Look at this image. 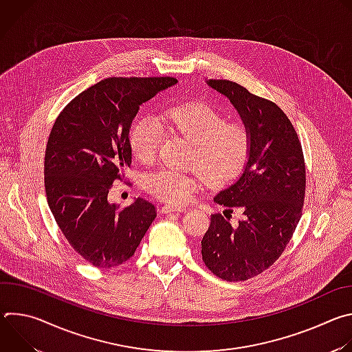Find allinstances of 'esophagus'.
I'll return each mask as SVG.
<instances>
[{
	"label": "esophagus",
	"instance_id": "1",
	"mask_svg": "<svg viewBox=\"0 0 352 352\" xmlns=\"http://www.w3.org/2000/svg\"><path fill=\"white\" fill-rule=\"evenodd\" d=\"M179 212H186V208H181V206H163L162 208V213H164V214L179 213Z\"/></svg>",
	"mask_w": 352,
	"mask_h": 352
}]
</instances>
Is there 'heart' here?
Segmentation results:
<instances>
[{"mask_svg": "<svg viewBox=\"0 0 352 352\" xmlns=\"http://www.w3.org/2000/svg\"><path fill=\"white\" fill-rule=\"evenodd\" d=\"M226 114L209 103L192 102L170 107L160 118L138 121L129 133L132 153L144 164L157 159L163 128L193 140L190 163L200 168L210 184L235 178L245 167L252 133L239 120H226ZM200 173H186L162 167L146 179L147 190L163 202L182 205L204 184Z\"/></svg>", "mask_w": 352, "mask_h": 352, "instance_id": "b5f03b06", "label": "heart"}]
</instances>
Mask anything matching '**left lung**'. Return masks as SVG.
I'll use <instances>...</instances> for the list:
<instances>
[{"label": "left lung", "mask_w": 352, "mask_h": 352, "mask_svg": "<svg viewBox=\"0 0 352 352\" xmlns=\"http://www.w3.org/2000/svg\"><path fill=\"white\" fill-rule=\"evenodd\" d=\"M209 85L238 110L252 148L239 179L214 197L230 210L242 209L243 217L230 223L227 214H212L202 259L217 277L245 281L269 269L292 238L304 208L305 159L294 125L272 100L226 79Z\"/></svg>", "instance_id": "8db88e82"}]
</instances>
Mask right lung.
I'll list each match as a JSON object with an SVG mask.
<instances>
[{"mask_svg": "<svg viewBox=\"0 0 352 352\" xmlns=\"http://www.w3.org/2000/svg\"><path fill=\"white\" fill-rule=\"evenodd\" d=\"M174 83L170 76L100 80L71 100L50 132L47 202L69 245L94 267L131 259L157 216L143 197L121 209L107 196L131 167L129 129L139 107Z\"/></svg>", "mask_w": 352, "mask_h": 352, "instance_id": "add662e5", "label": "right lung"}]
</instances>
